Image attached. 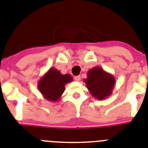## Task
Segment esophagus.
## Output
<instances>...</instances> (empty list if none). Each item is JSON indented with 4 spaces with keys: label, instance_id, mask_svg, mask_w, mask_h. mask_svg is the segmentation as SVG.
Here are the masks:
<instances>
[{
    "label": "esophagus",
    "instance_id": "1",
    "mask_svg": "<svg viewBox=\"0 0 148 148\" xmlns=\"http://www.w3.org/2000/svg\"><path fill=\"white\" fill-rule=\"evenodd\" d=\"M74 79H75L76 81L79 82L80 80V76H76V77H74Z\"/></svg>",
    "mask_w": 148,
    "mask_h": 148
}]
</instances>
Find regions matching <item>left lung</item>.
<instances>
[{"instance_id":"obj_1","label":"left lung","mask_w":148,"mask_h":148,"mask_svg":"<svg viewBox=\"0 0 148 148\" xmlns=\"http://www.w3.org/2000/svg\"><path fill=\"white\" fill-rule=\"evenodd\" d=\"M83 81L92 97L100 101L111 95L115 85L114 76L97 66L88 71L87 78Z\"/></svg>"}]
</instances>
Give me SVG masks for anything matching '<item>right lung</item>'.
I'll use <instances>...</instances> for the list:
<instances>
[{"mask_svg": "<svg viewBox=\"0 0 148 148\" xmlns=\"http://www.w3.org/2000/svg\"><path fill=\"white\" fill-rule=\"evenodd\" d=\"M72 80L69 74H62L60 71L51 68L38 80V88L47 101L57 102L65 91V84Z\"/></svg>", "mask_w": 148, "mask_h": 148, "instance_id": "1", "label": "right lung"}]
</instances>
